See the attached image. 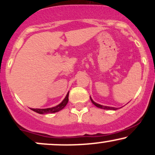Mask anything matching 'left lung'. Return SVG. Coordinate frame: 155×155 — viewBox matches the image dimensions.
<instances>
[{"label": "left lung", "mask_w": 155, "mask_h": 155, "mask_svg": "<svg viewBox=\"0 0 155 155\" xmlns=\"http://www.w3.org/2000/svg\"><path fill=\"white\" fill-rule=\"evenodd\" d=\"M90 100H91L92 103L95 105V106H97V107L98 108H104V109H107V110H116L117 108H114V107H109V106H102V105H100L98 104H96L95 102H94L93 101H92V99L90 97Z\"/></svg>", "instance_id": "left-lung-1"}]
</instances>
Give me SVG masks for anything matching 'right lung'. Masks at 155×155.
I'll list each match as a JSON object with an SVG mask.
<instances>
[{"instance_id":"right-lung-1","label":"right lung","mask_w":155,"mask_h":155,"mask_svg":"<svg viewBox=\"0 0 155 155\" xmlns=\"http://www.w3.org/2000/svg\"><path fill=\"white\" fill-rule=\"evenodd\" d=\"M68 94H69V92H68L67 95L65 96V99L62 101V103H60L59 105L54 106V107L48 108H41H41H31V109L33 110V111L37 112V113L41 114H48V113H55V112L59 111L60 110H62L63 108H65V106H66L68 102Z\"/></svg>"}]
</instances>
